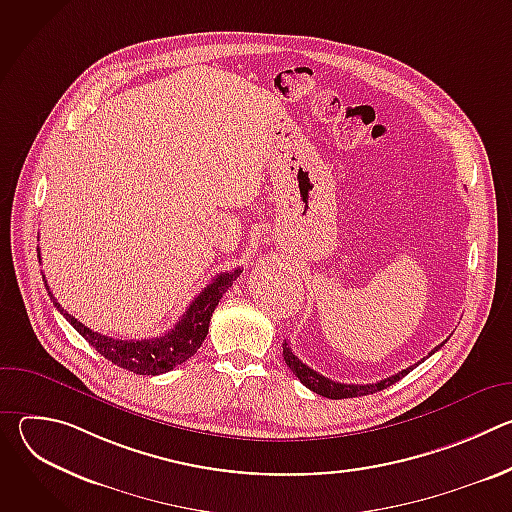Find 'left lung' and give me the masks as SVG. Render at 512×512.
<instances>
[{
  "label": "left lung",
  "instance_id": "left-lung-1",
  "mask_svg": "<svg viewBox=\"0 0 512 512\" xmlns=\"http://www.w3.org/2000/svg\"><path fill=\"white\" fill-rule=\"evenodd\" d=\"M442 346L444 344L435 346L429 354H433L435 350H440ZM283 360H285L287 367L291 369V373H294L310 391H314V393H318L322 397H328V399H350V397H360V395H373L377 391H383V389L395 385L405 375H409L417 367V364H421V360H419L417 364H413V367H407V369L399 371L397 375H391V377H387L383 381H377V383H369V385H344V383H336L332 379H326L320 373H316L314 369H310L308 364H304L294 352H291L287 342H283Z\"/></svg>",
  "mask_w": 512,
  "mask_h": 512
}]
</instances>
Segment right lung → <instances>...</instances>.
I'll return each instance as SVG.
<instances>
[{
  "label": "right lung",
  "instance_id": "1",
  "mask_svg": "<svg viewBox=\"0 0 512 512\" xmlns=\"http://www.w3.org/2000/svg\"><path fill=\"white\" fill-rule=\"evenodd\" d=\"M38 259H40V251H38ZM239 275H241V267H237L235 271L216 275V279L200 291V296L192 300V304L188 306V310L172 330H168L164 336H158V338H141V340H119L87 328L77 318H72L54 300L46 279H44V285L48 289V296L56 306V310L101 356H105L121 369L133 371L135 375H162L176 369L178 364L186 362L190 356L196 354V350L200 348V344L208 334V324L214 308L218 306L225 291L233 285V281Z\"/></svg>",
  "mask_w": 512,
  "mask_h": 512
}]
</instances>
